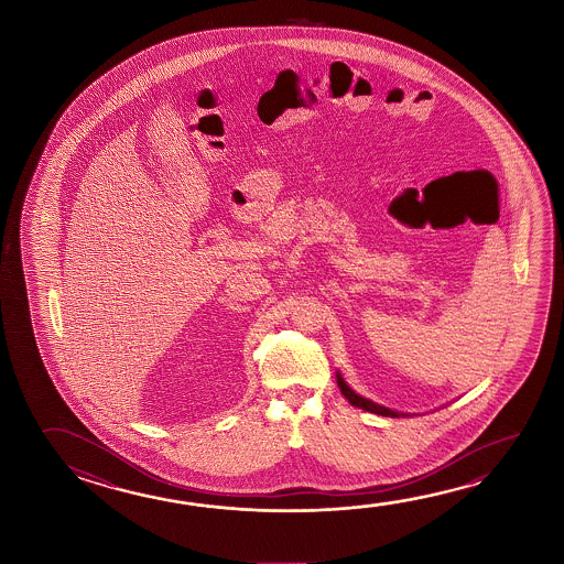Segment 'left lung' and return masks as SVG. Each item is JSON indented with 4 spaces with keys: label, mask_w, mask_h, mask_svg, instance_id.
Wrapping results in <instances>:
<instances>
[{
    "label": "left lung",
    "mask_w": 564,
    "mask_h": 564,
    "mask_svg": "<svg viewBox=\"0 0 564 564\" xmlns=\"http://www.w3.org/2000/svg\"><path fill=\"white\" fill-rule=\"evenodd\" d=\"M336 383H338V388H340L341 395L348 399V403H350V405L364 409V411H370L373 415L393 416V419H398V416H411L409 413H401V411H393V409H389V406L373 403L371 399L361 398V395H358V393H356V391H354V389L344 381L340 371H336Z\"/></svg>",
    "instance_id": "left-lung-1"
}]
</instances>
